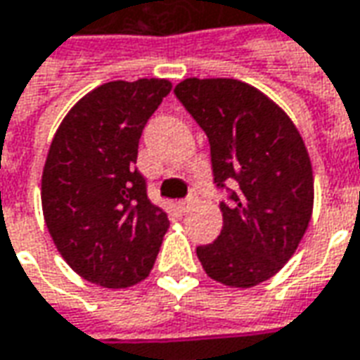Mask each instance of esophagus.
<instances>
[{
  "label": "esophagus",
  "mask_w": 360,
  "mask_h": 360,
  "mask_svg": "<svg viewBox=\"0 0 360 360\" xmlns=\"http://www.w3.org/2000/svg\"><path fill=\"white\" fill-rule=\"evenodd\" d=\"M196 204H198V194L194 192L192 196H188L186 200H182V202L178 204V206H180V210H182V212H188L190 208H194Z\"/></svg>",
  "instance_id": "34e87169"
}]
</instances>
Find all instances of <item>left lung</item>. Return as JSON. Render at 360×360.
<instances>
[{"label":"left lung","instance_id":"left-lung-1","mask_svg":"<svg viewBox=\"0 0 360 360\" xmlns=\"http://www.w3.org/2000/svg\"><path fill=\"white\" fill-rule=\"evenodd\" d=\"M174 95L206 132L214 184L234 186L219 202L216 242L198 245L204 271L230 287L274 277L295 253L313 212V170L285 110L236 79H186Z\"/></svg>","mask_w":360,"mask_h":360}]
</instances>
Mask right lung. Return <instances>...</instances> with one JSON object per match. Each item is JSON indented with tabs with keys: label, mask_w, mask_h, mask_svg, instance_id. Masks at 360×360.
Returning <instances> with one entry per match:
<instances>
[{
	"label": "right lung",
	"mask_w": 360,
	"mask_h": 360,
	"mask_svg": "<svg viewBox=\"0 0 360 360\" xmlns=\"http://www.w3.org/2000/svg\"><path fill=\"white\" fill-rule=\"evenodd\" d=\"M172 89L166 79L112 81L75 105L41 178L53 242L79 276L108 289L148 277L170 221L136 170L142 129Z\"/></svg>",
	"instance_id": "add662e5"
}]
</instances>
